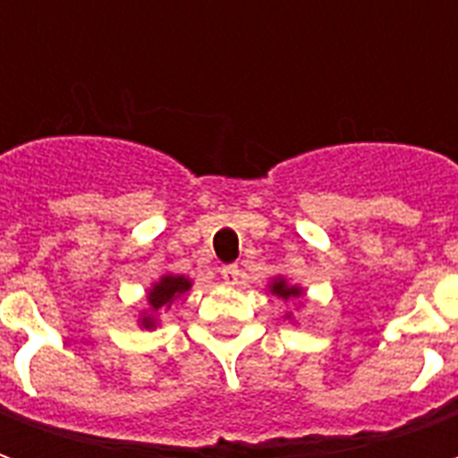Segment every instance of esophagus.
<instances>
[{"mask_svg": "<svg viewBox=\"0 0 458 458\" xmlns=\"http://www.w3.org/2000/svg\"><path fill=\"white\" fill-rule=\"evenodd\" d=\"M220 277L225 284H238L240 277H242V269L238 265H225V267L220 269Z\"/></svg>", "mask_w": 458, "mask_h": 458, "instance_id": "1", "label": "esophagus"}]
</instances>
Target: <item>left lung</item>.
<instances>
[{
	"label": "left lung",
	"mask_w": 458,
	"mask_h": 458,
	"mask_svg": "<svg viewBox=\"0 0 458 458\" xmlns=\"http://www.w3.org/2000/svg\"><path fill=\"white\" fill-rule=\"evenodd\" d=\"M269 294H272V297L289 301V299L304 297V289L297 287V284H289L284 277H275L272 282H269ZM284 318H292V314H284Z\"/></svg>",
	"instance_id": "left-lung-1"
}]
</instances>
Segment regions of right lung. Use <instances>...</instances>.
<instances>
[{
    "mask_svg": "<svg viewBox=\"0 0 458 458\" xmlns=\"http://www.w3.org/2000/svg\"><path fill=\"white\" fill-rule=\"evenodd\" d=\"M193 287L186 275H161L149 289H147V309L141 311L137 324L140 328H147V331H154L159 327V317L164 311H169L174 301H179L189 289Z\"/></svg>",
    "mask_w": 458,
    "mask_h": 458,
    "instance_id": "add662e5",
    "label": "right lung"
}]
</instances>
